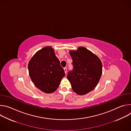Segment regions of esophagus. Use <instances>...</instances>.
<instances>
[{"mask_svg":"<svg viewBox=\"0 0 131 131\" xmlns=\"http://www.w3.org/2000/svg\"><path fill=\"white\" fill-rule=\"evenodd\" d=\"M64 71H65V73L66 74V72H67V68H66V67H64Z\"/></svg>","mask_w":131,"mask_h":131,"instance_id":"esophagus-1","label":"esophagus"}]
</instances>
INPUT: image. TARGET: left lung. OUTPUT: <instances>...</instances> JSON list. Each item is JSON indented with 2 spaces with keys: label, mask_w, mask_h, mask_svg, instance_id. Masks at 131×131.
Instances as JSON below:
<instances>
[{
  "label": "left lung",
  "mask_w": 131,
  "mask_h": 131,
  "mask_svg": "<svg viewBox=\"0 0 131 131\" xmlns=\"http://www.w3.org/2000/svg\"><path fill=\"white\" fill-rule=\"evenodd\" d=\"M73 69L67 78L76 94L83 95L95 88L102 74V63L99 58L84 47L70 50Z\"/></svg>",
  "instance_id": "left-lung-1"
}]
</instances>
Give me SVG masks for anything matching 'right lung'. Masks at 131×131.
<instances>
[{
    "label": "right lung",
    "instance_id": "right-lung-1",
    "mask_svg": "<svg viewBox=\"0 0 131 131\" xmlns=\"http://www.w3.org/2000/svg\"><path fill=\"white\" fill-rule=\"evenodd\" d=\"M30 78L35 86L46 93L57 90L65 73L51 46L37 51L28 65Z\"/></svg>",
    "mask_w": 131,
    "mask_h": 131
}]
</instances>
